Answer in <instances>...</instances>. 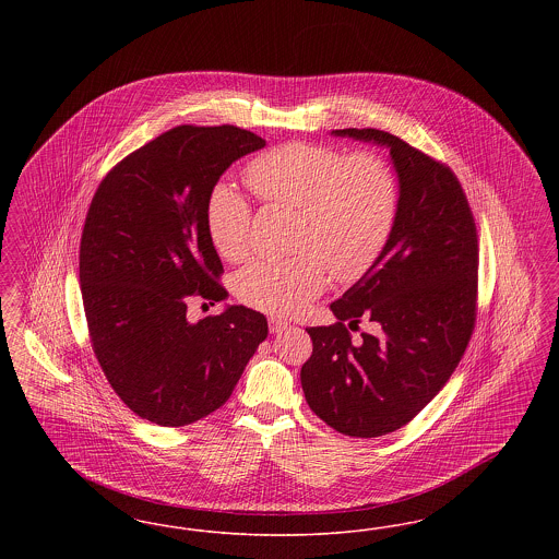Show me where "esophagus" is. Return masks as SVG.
<instances>
[{"mask_svg": "<svg viewBox=\"0 0 559 559\" xmlns=\"http://www.w3.org/2000/svg\"><path fill=\"white\" fill-rule=\"evenodd\" d=\"M267 324H270V333H274V335H278V333H283L285 329L292 326L289 322H285V320L281 319H270L267 320Z\"/></svg>", "mask_w": 559, "mask_h": 559, "instance_id": "1", "label": "esophagus"}]
</instances>
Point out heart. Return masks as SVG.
<instances>
[{"label":"heart","mask_w":559,"mask_h":559,"mask_svg":"<svg viewBox=\"0 0 559 559\" xmlns=\"http://www.w3.org/2000/svg\"><path fill=\"white\" fill-rule=\"evenodd\" d=\"M245 182L266 207L297 210L293 249L299 253L258 260L235 281L245 306L274 317L301 312L322 293L329 272L342 285L360 281L396 222V174L372 151L346 155L326 144L287 142L251 160ZM205 224L219 258L242 262L249 255L253 210L235 188H213Z\"/></svg>","instance_id":"heart-1"}]
</instances>
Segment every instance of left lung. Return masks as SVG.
Segmentation results:
<instances>
[{"label": "left lung", "instance_id": "8db88e82", "mask_svg": "<svg viewBox=\"0 0 559 559\" xmlns=\"http://www.w3.org/2000/svg\"><path fill=\"white\" fill-rule=\"evenodd\" d=\"M390 148L399 171L396 222L371 270L331 304L335 324L310 326L301 367L310 408L352 438L413 421L451 379L478 314V230L447 163L381 130H335ZM362 319L374 334L350 340Z\"/></svg>", "mask_w": 559, "mask_h": 559}]
</instances>
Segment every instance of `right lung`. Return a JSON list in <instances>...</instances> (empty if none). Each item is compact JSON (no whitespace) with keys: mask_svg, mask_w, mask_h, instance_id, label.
<instances>
[{"mask_svg":"<svg viewBox=\"0 0 559 559\" xmlns=\"http://www.w3.org/2000/svg\"><path fill=\"white\" fill-rule=\"evenodd\" d=\"M262 146L237 126H178L119 160L94 192L80 242L90 344L115 394L151 424L207 417L266 340V317L245 306L187 319L190 299L228 295L205 224L210 192Z\"/></svg>","mask_w":559,"mask_h":559,"instance_id":"obj_1","label":"right lung"}]
</instances>
